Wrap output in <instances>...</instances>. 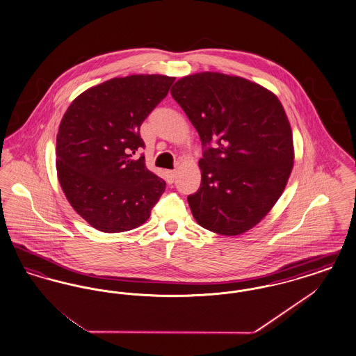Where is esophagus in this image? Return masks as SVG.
I'll use <instances>...</instances> for the list:
<instances>
[{"mask_svg":"<svg viewBox=\"0 0 356 356\" xmlns=\"http://www.w3.org/2000/svg\"><path fill=\"white\" fill-rule=\"evenodd\" d=\"M165 173H167V180H168V183H173L175 179H176V170H167Z\"/></svg>","mask_w":356,"mask_h":356,"instance_id":"1","label":"esophagus"}]
</instances>
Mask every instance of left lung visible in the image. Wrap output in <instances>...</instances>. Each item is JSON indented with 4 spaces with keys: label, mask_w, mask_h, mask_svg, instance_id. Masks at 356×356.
<instances>
[{
    "label": "left lung",
    "mask_w": 356,
    "mask_h": 356,
    "mask_svg": "<svg viewBox=\"0 0 356 356\" xmlns=\"http://www.w3.org/2000/svg\"><path fill=\"white\" fill-rule=\"evenodd\" d=\"M172 97L205 148L202 184L188 196L197 224L222 236L241 235L263 220L293 168V138L276 95L238 76L200 72L177 80Z\"/></svg>",
    "instance_id": "1"
}]
</instances>
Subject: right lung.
I'll list each match as a JSON object with an SVG mask.
<instances>
[{"mask_svg": "<svg viewBox=\"0 0 356 356\" xmlns=\"http://www.w3.org/2000/svg\"><path fill=\"white\" fill-rule=\"evenodd\" d=\"M175 77L132 74L95 85L69 105L56 140V170L73 209L93 228L116 234L140 227L165 191L145 167L143 121Z\"/></svg>", "mask_w": 356, "mask_h": 356, "instance_id": "right-lung-1", "label": "right lung"}]
</instances>
